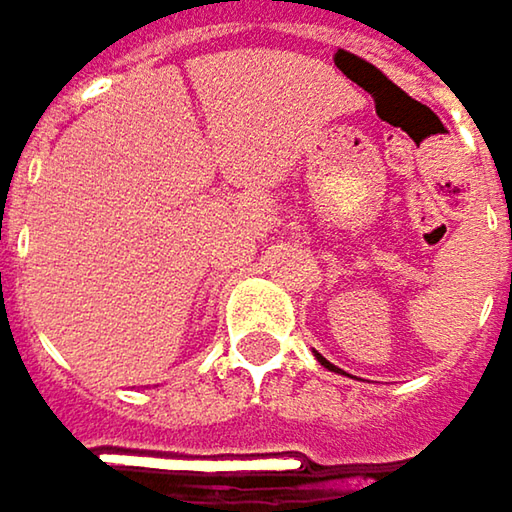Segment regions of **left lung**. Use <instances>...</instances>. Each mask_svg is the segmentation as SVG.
Here are the masks:
<instances>
[{"mask_svg": "<svg viewBox=\"0 0 512 512\" xmlns=\"http://www.w3.org/2000/svg\"><path fill=\"white\" fill-rule=\"evenodd\" d=\"M318 359H321V365H327V368H336V365H330V362H327L324 356H318Z\"/></svg>", "mask_w": 512, "mask_h": 512, "instance_id": "obj_1", "label": "left lung"}]
</instances>
